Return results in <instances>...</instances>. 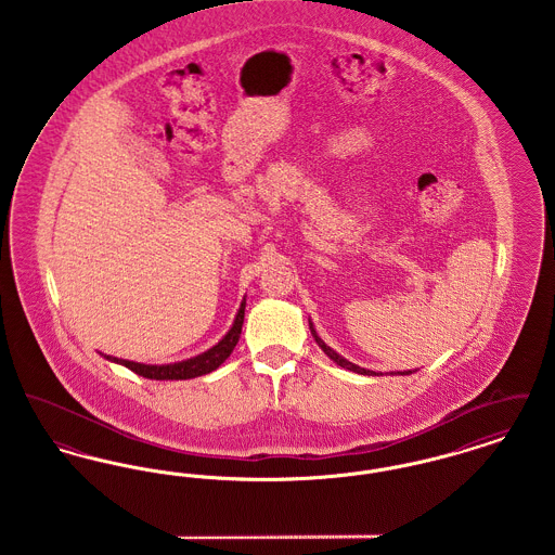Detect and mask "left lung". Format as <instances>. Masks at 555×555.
Instances as JSON below:
<instances>
[{
  "label": "left lung",
  "instance_id": "left-lung-1",
  "mask_svg": "<svg viewBox=\"0 0 555 555\" xmlns=\"http://www.w3.org/2000/svg\"><path fill=\"white\" fill-rule=\"evenodd\" d=\"M308 322H310V331H312V337H314V341H317L318 347L337 364V366H341L345 370H351V372H358V374H366V376H383V372H376V370L362 369V366H358V364H353V362H349V360H345L344 356H339L333 347H328V345L324 344L320 337H318L317 328H314V322L308 318ZM412 372H416V370H399V372H391V374H412Z\"/></svg>",
  "mask_w": 555,
  "mask_h": 555
}]
</instances>
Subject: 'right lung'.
I'll use <instances>...</instances> for the list:
<instances>
[{
    "mask_svg": "<svg viewBox=\"0 0 555 555\" xmlns=\"http://www.w3.org/2000/svg\"><path fill=\"white\" fill-rule=\"evenodd\" d=\"M243 317H245V297L238 306L237 317L233 320L231 328L227 331V335L216 345H211L208 351L197 353L189 360H181V362H172V364H141V362H132V360H122V358H114V356H106L107 362L120 364L125 369L132 370L134 374L143 376V378H152V380H186V378H195V376H204L210 374L214 370L218 369L235 349L241 337V326H243Z\"/></svg>",
    "mask_w": 555,
    "mask_h": 555,
    "instance_id": "add662e5",
    "label": "right lung"
}]
</instances>
